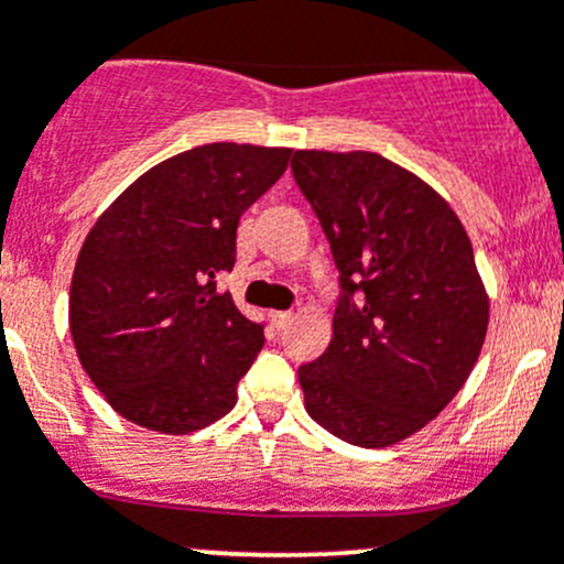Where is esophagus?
Here are the masks:
<instances>
[{
  "label": "esophagus",
  "mask_w": 564,
  "mask_h": 564,
  "mask_svg": "<svg viewBox=\"0 0 564 564\" xmlns=\"http://www.w3.org/2000/svg\"><path fill=\"white\" fill-rule=\"evenodd\" d=\"M270 318H272V324H275L278 329H283L289 322H292V314H289V311H272Z\"/></svg>",
  "instance_id": "obj_1"
}]
</instances>
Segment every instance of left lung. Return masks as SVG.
Here are the masks:
<instances>
[{
    "label": "left lung",
    "mask_w": 564,
    "mask_h": 564,
    "mask_svg": "<svg viewBox=\"0 0 564 564\" xmlns=\"http://www.w3.org/2000/svg\"><path fill=\"white\" fill-rule=\"evenodd\" d=\"M292 172L340 272L333 340L297 371L305 409L349 445L390 447L429 425L480 357L475 250L451 204L377 152L297 150Z\"/></svg>",
    "instance_id": "1"
}]
</instances>
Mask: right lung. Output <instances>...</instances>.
Here are the masks:
<instances>
[{
	"instance_id": "obj_1",
	"label": "right lung",
	"mask_w": 564,
	"mask_h": 564,
	"mask_svg": "<svg viewBox=\"0 0 564 564\" xmlns=\"http://www.w3.org/2000/svg\"><path fill=\"white\" fill-rule=\"evenodd\" d=\"M286 147L204 144L141 174L93 226L70 283L78 360L113 412L161 434L229 414L264 327L215 292L242 213L286 172Z\"/></svg>"
}]
</instances>
